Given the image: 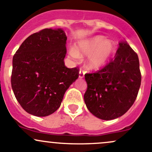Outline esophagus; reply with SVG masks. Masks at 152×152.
<instances>
[{"label":"esophagus","mask_w":152,"mask_h":152,"mask_svg":"<svg viewBox=\"0 0 152 152\" xmlns=\"http://www.w3.org/2000/svg\"><path fill=\"white\" fill-rule=\"evenodd\" d=\"M84 75H85V72H84L82 69H80V72H79V77L83 78Z\"/></svg>","instance_id":"esophagus-1"}]
</instances>
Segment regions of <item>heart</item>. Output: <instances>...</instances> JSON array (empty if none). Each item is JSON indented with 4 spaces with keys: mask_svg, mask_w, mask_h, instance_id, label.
Returning <instances> with one entry per match:
<instances>
[{
    "mask_svg": "<svg viewBox=\"0 0 152 152\" xmlns=\"http://www.w3.org/2000/svg\"><path fill=\"white\" fill-rule=\"evenodd\" d=\"M113 52V45L110 41H106L105 38L102 36H96L78 42L75 49L69 50V54L74 59L88 56L87 67L89 69L94 70L105 64Z\"/></svg>",
    "mask_w": 152,
    "mask_h": 152,
    "instance_id": "b5f03b06",
    "label": "heart"
}]
</instances>
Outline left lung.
I'll list each match as a JSON object with an SVG mask.
<instances>
[{
    "instance_id": "1",
    "label": "left lung",
    "mask_w": 152,
    "mask_h": 152,
    "mask_svg": "<svg viewBox=\"0 0 152 152\" xmlns=\"http://www.w3.org/2000/svg\"><path fill=\"white\" fill-rule=\"evenodd\" d=\"M88 110L100 119L123 115L133 104L141 83L139 59L126 42L119 43L115 58L102 69L85 75Z\"/></svg>"
}]
</instances>
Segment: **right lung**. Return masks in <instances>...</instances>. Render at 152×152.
I'll return each mask as SVG.
<instances>
[{"label": "right lung", "instance_id": "1", "mask_svg": "<svg viewBox=\"0 0 152 152\" xmlns=\"http://www.w3.org/2000/svg\"><path fill=\"white\" fill-rule=\"evenodd\" d=\"M66 39L62 29H43L29 36L14 56L12 90L31 115L47 116L57 110L66 91L79 77L77 67L65 66Z\"/></svg>", "mask_w": 152, "mask_h": 152}]
</instances>
